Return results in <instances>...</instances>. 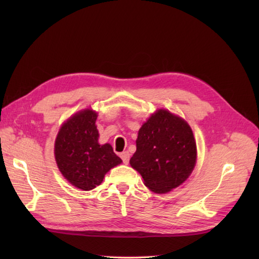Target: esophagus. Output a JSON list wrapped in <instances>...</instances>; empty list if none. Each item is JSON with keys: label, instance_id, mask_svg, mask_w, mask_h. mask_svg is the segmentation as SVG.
Instances as JSON below:
<instances>
[{"label": "esophagus", "instance_id": "obj_1", "mask_svg": "<svg viewBox=\"0 0 259 259\" xmlns=\"http://www.w3.org/2000/svg\"><path fill=\"white\" fill-rule=\"evenodd\" d=\"M120 157H121V159H122V161H123V163H128L129 162V159H130V153L128 152V151H123L122 153H121L120 155Z\"/></svg>", "mask_w": 259, "mask_h": 259}]
</instances>
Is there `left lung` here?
I'll use <instances>...</instances> for the list:
<instances>
[{
    "instance_id": "8db88e82",
    "label": "left lung",
    "mask_w": 259,
    "mask_h": 259,
    "mask_svg": "<svg viewBox=\"0 0 259 259\" xmlns=\"http://www.w3.org/2000/svg\"><path fill=\"white\" fill-rule=\"evenodd\" d=\"M131 167L157 194L177 188L195 168L197 146L186 121L168 110L159 109L142 124L136 140Z\"/></svg>"
}]
</instances>
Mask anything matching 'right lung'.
<instances>
[{"label":"right lung","instance_id":"right-lung-1","mask_svg":"<svg viewBox=\"0 0 259 259\" xmlns=\"http://www.w3.org/2000/svg\"><path fill=\"white\" fill-rule=\"evenodd\" d=\"M97 117L92 109L76 112L61 125L54 144L59 170L71 185L82 190L96 188L110 169L122 162L111 145L99 144Z\"/></svg>","mask_w":259,"mask_h":259}]
</instances>
